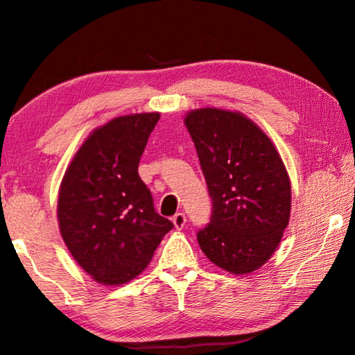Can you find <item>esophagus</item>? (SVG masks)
I'll return each mask as SVG.
<instances>
[{
  "instance_id": "1",
  "label": "esophagus",
  "mask_w": 355,
  "mask_h": 355,
  "mask_svg": "<svg viewBox=\"0 0 355 355\" xmlns=\"http://www.w3.org/2000/svg\"><path fill=\"white\" fill-rule=\"evenodd\" d=\"M172 222H173V225H175V228H183L184 224H186V216H184V213H177V214L172 218Z\"/></svg>"
}]
</instances>
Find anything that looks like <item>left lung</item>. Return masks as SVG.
I'll return each mask as SVG.
<instances>
[{
	"instance_id": "obj_1",
	"label": "left lung",
	"mask_w": 355,
	"mask_h": 355,
	"mask_svg": "<svg viewBox=\"0 0 355 355\" xmlns=\"http://www.w3.org/2000/svg\"><path fill=\"white\" fill-rule=\"evenodd\" d=\"M211 197L203 254L232 274L266 263L290 220L291 186L271 139L239 112L203 107L184 119Z\"/></svg>"
}]
</instances>
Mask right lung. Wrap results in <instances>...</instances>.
<instances>
[{
  "instance_id": "1",
  "label": "right lung",
  "mask_w": 355,
  "mask_h": 355,
  "mask_svg": "<svg viewBox=\"0 0 355 355\" xmlns=\"http://www.w3.org/2000/svg\"><path fill=\"white\" fill-rule=\"evenodd\" d=\"M158 112L112 119L87 137L65 172L58 200L64 243L105 285H122L147 268L173 224L155 211L139 166Z\"/></svg>"
}]
</instances>
